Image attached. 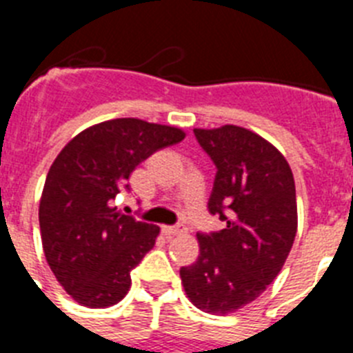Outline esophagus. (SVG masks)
I'll return each mask as SVG.
<instances>
[{
	"label": "esophagus",
	"instance_id": "34e87169",
	"mask_svg": "<svg viewBox=\"0 0 353 353\" xmlns=\"http://www.w3.org/2000/svg\"><path fill=\"white\" fill-rule=\"evenodd\" d=\"M185 232L187 228L183 224H179V226H162V233L164 235H182Z\"/></svg>",
	"mask_w": 353,
	"mask_h": 353
}]
</instances>
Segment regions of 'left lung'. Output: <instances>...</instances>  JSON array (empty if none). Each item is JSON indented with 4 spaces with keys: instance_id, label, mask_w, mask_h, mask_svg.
Masks as SVG:
<instances>
[{
    "instance_id": "obj_1",
    "label": "left lung",
    "mask_w": 353,
    "mask_h": 353,
    "mask_svg": "<svg viewBox=\"0 0 353 353\" xmlns=\"http://www.w3.org/2000/svg\"><path fill=\"white\" fill-rule=\"evenodd\" d=\"M194 136L217 168L208 210L226 226L196 235L199 256L180 277L198 310L235 313L260 297L288 258L297 233L295 182L285 155L252 130L223 125Z\"/></svg>"
}]
</instances>
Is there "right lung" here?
Returning a JSON list of instances; mask_svg holds the SVG:
<instances>
[{
  "label": "right lung",
  "instance_id": "1",
  "mask_svg": "<svg viewBox=\"0 0 353 353\" xmlns=\"http://www.w3.org/2000/svg\"><path fill=\"white\" fill-rule=\"evenodd\" d=\"M185 138L182 129L114 118L84 129L52 162L39 207L46 260L86 307L125 297L130 270L155 245L159 226L120 214L113 201L150 155Z\"/></svg>",
  "mask_w": 353,
  "mask_h": 353
}]
</instances>
